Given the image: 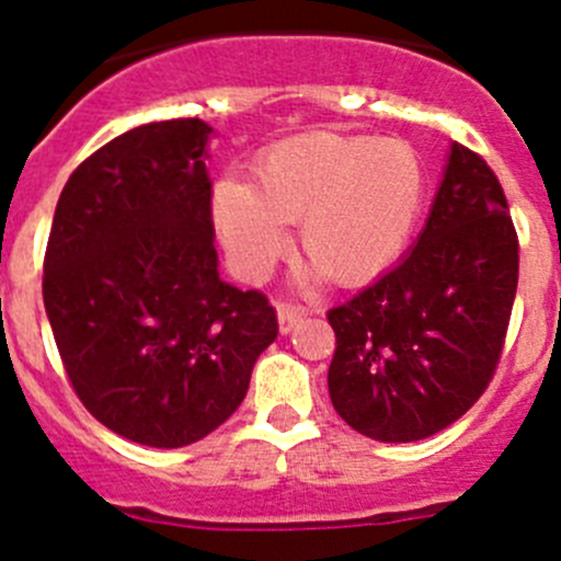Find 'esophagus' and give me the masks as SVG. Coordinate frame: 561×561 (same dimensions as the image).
Segmentation results:
<instances>
[{"label": "esophagus", "mask_w": 561, "mask_h": 561, "mask_svg": "<svg viewBox=\"0 0 561 561\" xmlns=\"http://www.w3.org/2000/svg\"><path fill=\"white\" fill-rule=\"evenodd\" d=\"M276 314H279V331L290 333L293 328H296L298 322L307 317V309H304L301 304H285V301H282L279 307H276Z\"/></svg>", "instance_id": "1"}]
</instances>
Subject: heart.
<instances>
[{
	"label": "heart",
	"instance_id": "1",
	"mask_svg": "<svg viewBox=\"0 0 561 561\" xmlns=\"http://www.w3.org/2000/svg\"><path fill=\"white\" fill-rule=\"evenodd\" d=\"M426 173L410 144L369 135L304 133L265 149L252 181L214 186V222L239 268L265 276L298 222L309 276L360 285L388 268L410 241Z\"/></svg>",
	"mask_w": 561,
	"mask_h": 561
}]
</instances>
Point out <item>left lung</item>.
I'll return each instance as SVG.
<instances>
[{"label":"left lung","mask_w":561,"mask_h":561,"mask_svg":"<svg viewBox=\"0 0 561 561\" xmlns=\"http://www.w3.org/2000/svg\"><path fill=\"white\" fill-rule=\"evenodd\" d=\"M516 287L518 236L505 190L483 157L454 144L415 249L328 309L333 410L380 443L443 432L494 380Z\"/></svg>","instance_id":"obj_1"}]
</instances>
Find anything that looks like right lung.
<instances>
[{
    "instance_id": "right-lung-1",
    "label": "right lung",
    "mask_w": 561,
    "mask_h": 561,
    "mask_svg": "<svg viewBox=\"0 0 561 561\" xmlns=\"http://www.w3.org/2000/svg\"><path fill=\"white\" fill-rule=\"evenodd\" d=\"M208 135L171 118L113 138L67 179L45 247L43 301L72 390L149 448L222 426L279 333L263 293L219 279Z\"/></svg>"
}]
</instances>
